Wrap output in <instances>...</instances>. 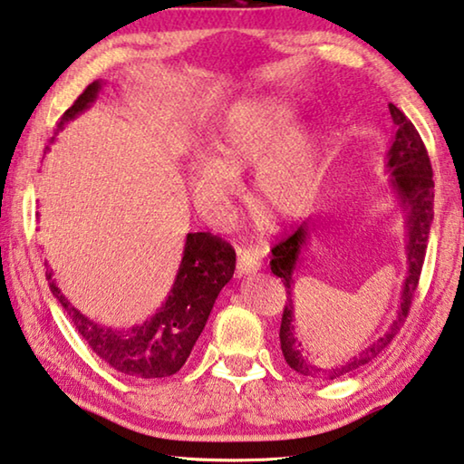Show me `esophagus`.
<instances>
[{"mask_svg":"<svg viewBox=\"0 0 464 464\" xmlns=\"http://www.w3.org/2000/svg\"><path fill=\"white\" fill-rule=\"evenodd\" d=\"M260 268H262V262L258 258V254L249 252V249L239 252V258H237V275L239 276L254 275V272H258Z\"/></svg>","mask_w":464,"mask_h":464,"instance_id":"obj_1","label":"esophagus"}]
</instances>
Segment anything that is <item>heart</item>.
Instances as JSON below:
<instances>
[{"mask_svg":"<svg viewBox=\"0 0 464 464\" xmlns=\"http://www.w3.org/2000/svg\"><path fill=\"white\" fill-rule=\"evenodd\" d=\"M295 122L283 101L264 99L237 105L220 123L210 157L189 165L188 181L198 210L220 220L231 210L239 183L235 175L252 169L249 202L275 223L304 217L320 188V138Z\"/></svg>","mask_w":464,"mask_h":464,"instance_id":"b5f03b06","label":"heart"}]
</instances>
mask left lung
<instances>
[{"instance_id":"8db88e82","label":"left lung","mask_w":464,"mask_h":464,"mask_svg":"<svg viewBox=\"0 0 464 464\" xmlns=\"http://www.w3.org/2000/svg\"><path fill=\"white\" fill-rule=\"evenodd\" d=\"M391 109V117L396 126V134L388 150V171L392 173L391 178V189L399 200L401 208L404 210V229H407V246H404V254H407V278L402 285L401 295V307L396 312V318L388 328L384 336H380L376 343L367 344V347L359 353V355L347 359V362L336 365H322L320 362H314L304 353L299 338L295 334V305H293V272L299 262V256L304 252L307 241H310V233L314 231L315 223L312 218L304 220L299 229L283 239L281 244L272 247V260L270 270L275 272L278 278H283V285L286 289V305L283 312L281 322V349L285 355V362L289 363L291 370H295L301 376L312 378H326L336 380L347 376V373L357 372L359 367L370 363L376 359L392 338L399 333L404 318H407L411 301L415 297L419 276H421L425 252H428V239H430V227L433 220V179H431V163L425 150V144L413 123L407 120L399 107L388 102Z\"/></svg>"}]
</instances>
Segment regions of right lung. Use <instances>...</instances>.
<instances>
[{
	"label": "right lung",
	"instance_id": "1",
	"mask_svg": "<svg viewBox=\"0 0 464 464\" xmlns=\"http://www.w3.org/2000/svg\"><path fill=\"white\" fill-rule=\"evenodd\" d=\"M101 80L84 88L73 105L57 121V131L84 113L99 99ZM235 272V249L212 233H188L175 283L165 304L144 324L131 328H107L76 310L57 286L53 272L47 270L53 297L97 355L120 373L131 378H167L188 362L198 336L223 286Z\"/></svg>",
	"mask_w": 464,
	"mask_h": 464
}]
</instances>
